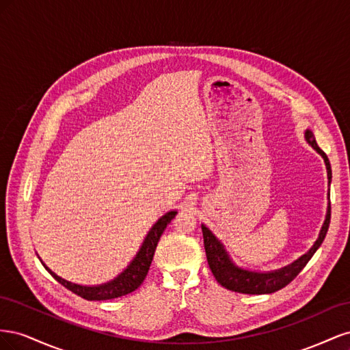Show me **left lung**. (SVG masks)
I'll list each match as a JSON object with an SVG mask.
<instances>
[{
  "mask_svg": "<svg viewBox=\"0 0 350 350\" xmlns=\"http://www.w3.org/2000/svg\"><path fill=\"white\" fill-rule=\"evenodd\" d=\"M305 140L308 143L312 149L319 153L325 163L327 169V179H328V187L332 184V166L330 161H328L327 154L320 149L319 144L315 142V137L312 131L306 130L305 131ZM328 204H327V213L324 224L321 226V230L319 234V238L314 242V245L310 248L308 252H305L298 260L288 264L282 269L271 270V271H252L242 269L234 262L230 258L229 252L226 251L225 245L221 243L220 239L211 232L206 225H201V230H203V238H204V250L207 256L208 267L213 273V276L219 282V284L224 286V288L239 292V293H248V295H264V293H273L286 284H289L301 270L306 266V262L311 260V257L315 254V251L320 248L323 243L325 234L328 230V225H330V216H332V207H330V191L327 194Z\"/></svg>",
  "mask_w": 350,
  "mask_h": 350,
  "instance_id": "left-lung-1",
  "label": "left lung"
}]
</instances>
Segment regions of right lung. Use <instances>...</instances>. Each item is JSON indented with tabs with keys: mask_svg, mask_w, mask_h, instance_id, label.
I'll use <instances>...</instances> for the list:
<instances>
[{
	"mask_svg": "<svg viewBox=\"0 0 350 350\" xmlns=\"http://www.w3.org/2000/svg\"><path fill=\"white\" fill-rule=\"evenodd\" d=\"M176 213H178L176 210H171V211H167V213H165L161 219H159L156 224L150 228V230L147 232V235L142 243L139 252L135 254V257L131 260L129 266H126V269H124L118 274V276L113 278L112 280H109L107 283L88 286V284H77V283L68 282L66 279L59 278L58 274L52 271L44 261H42L40 258L39 260L42 262V266L48 270V273L52 278H54L57 282H59L62 286H66L68 291L81 296V298H84V299L107 301V299L120 298V296L134 292L143 283V280L147 276V273H149L150 264H152V260L154 256V250L157 247V242H159V239H161L166 226L171 224V220L176 216Z\"/></svg>",
	"mask_w": 350,
	"mask_h": 350,
	"instance_id": "add662e5",
	"label": "right lung"
}]
</instances>
